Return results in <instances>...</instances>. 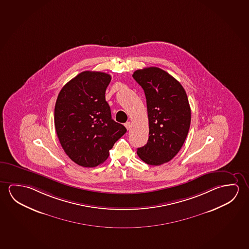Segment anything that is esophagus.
<instances>
[{
  "instance_id": "obj_1",
  "label": "esophagus",
  "mask_w": 249,
  "mask_h": 249,
  "mask_svg": "<svg viewBox=\"0 0 249 249\" xmlns=\"http://www.w3.org/2000/svg\"><path fill=\"white\" fill-rule=\"evenodd\" d=\"M124 126L126 128L127 130H130V126H131V123L130 122H126L124 124Z\"/></svg>"
}]
</instances>
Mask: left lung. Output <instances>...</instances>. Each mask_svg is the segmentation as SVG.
<instances>
[{
    "instance_id": "obj_1",
    "label": "left lung",
    "mask_w": 249,
    "mask_h": 249,
    "mask_svg": "<svg viewBox=\"0 0 249 249\" xmlns=\"http://www.w3.org/2000/svg\"><path fill=\"white\" fill-rule=\"evenodd\" d=\"M132 77L144 91L149 119L148 142L137 153L147 164L161 165L184 143L191 121L189 99L182 85L158 67L139 69Z\"/></svg>"
}]
</instances>
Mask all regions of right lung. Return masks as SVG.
Returning a JSON list of instances; mask_svg holds the SVG:
<instances>
[{
	"label": "right lung",
	"instance_id": "1",
	"mask_svg": "<svg viewBox=\"0 0 249 249\" xmlns=\"http://www.w3.org/2000/svg\"><path fill=\"white\" fill-rule=\"evenodd\" d=\"M110 74L85 71L59 91L54 108V125L66 154L82 167H96L109 157V150L126 132L111 119L106 101Z\"/></svg>",
	"mask_w": 249,
	"mask_h": 249
}]
</instances>
